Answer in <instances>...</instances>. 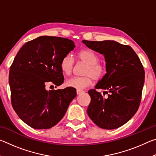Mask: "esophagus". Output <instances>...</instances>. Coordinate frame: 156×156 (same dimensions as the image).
Segmentation results:
<instances>
[{
  "mask_svg": "<svg viewBox=\"0 0 156 156\" xmlns=\"http://www.w3.org/2000/svg\"><path fill=\"white\" fill-rule=\"evenodd\" d=\"M82 93H83V90H79V89H77V90H76V94H77L78 95V94H80Z\"/></svg>",
  "mask_w": 156,
  "mask_h": 156,
  "instance_id": "obj_1",
  "label": "esophagus"
}]
</instances>
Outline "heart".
<instances>
[{"mask_svg": "<svg viewBox=\"0 0 156 156\" xmlns=\"http://www.w3.org/2000/svg\"><path fill=\"white\" fill-rule=\"evenodd\" d=\"M78 60L86 64L82 77H73L66 81V85L77 89H83L91 86L93 80H99L107 72L106 65L100 62V58L96 53L89 49L82 50L77 55ZM74 59L70 54L65 55L61 59L60 67L63 74L70 76L74 67Z\"/></svg>", "mask_w": 156, "mask_h": 156, "instance_id": "obj_1", "label": "heart"}]
</instances>
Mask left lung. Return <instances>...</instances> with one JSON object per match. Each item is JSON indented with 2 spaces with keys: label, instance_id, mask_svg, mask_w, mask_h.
<instances>
[{
  "label": "left lung",
  "instance_id": "left-lung-1",
  "mask_svg": "<svg viewBox=\"0 0 156 156\" xmlns=\"http://www.w3.org/2000/svg\"><path fill=\"white\" fill-rule=\"evenodd\" d=\"M86 46L105 56L107 73L89 90L88 115L99 127L114 129L135 115L142 98L144 70L130 46L113 41H83ZM96 89L104 90V94ZM106 94L107 96L105 97Z\"/></svg>",
  "mask_w": 156,
  "mask_h": 156
}]
</instances>
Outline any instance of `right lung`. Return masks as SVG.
Masks as SVG:
<instances>
[{"label": "right lung", "mask_w": 156, "mask_h": 156, "mask_svg": "<svg viewBox=\"0 0 156 156\" xmlns=\"http://www.w3.org/2000/svg\"><path fill=\"white\" fill-rule=\"evenodd\" d=\"M74 47L68 38L40 36L27 42L14 58L9 74L12 105L31 127L47 129L56 125L76 96V89L70 87L45 89L48 83L59 86L64 83L60 63Z\"/></svg>", "instance_id": "obj_1"}]
</instances>
